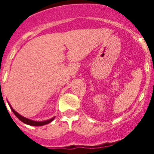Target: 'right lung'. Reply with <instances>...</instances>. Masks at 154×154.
<instances>
[{"mask_svg": "<svg viewBox=\"0 0 154 154\" xmlns=\"http://www.w3.org/2000/svg\"><path fill=\"white\" fill-rule=\"evenodd\" d=\"M10 106V105H9ZM12 112L14 113V115L17 116V118H18L21 121V122H23L24 123H26V124L28 125H31V126H44V125L45 124H48V123H51V121L54 120V118H51V119H48V120H45V121H40V122H37V121H33V120H31V119H27V118L24 117V116H21L20 114L17 113V112H16L15 110L13 108H12L11 106H10Z\"/></svg>", "mask_w": 154, "mask_h": 154, "instance_id": "right-lung-1", "label": "right lung"}]
</instances>
